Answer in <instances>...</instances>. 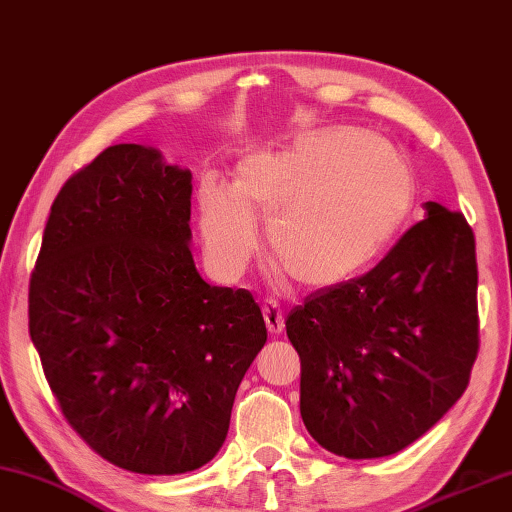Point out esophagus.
Instances as JSON below:
<instances>
[{"label": "esophagus", "instance_id": "1", "mask_svg": "<svg viewBox=\"0 0 512 512\" xmlns=\"http://www.w3.org/2000/svg\"><path fill=\"white\" fill-rule=\"evenodd\" d=\"M262 313H264V322L270 335H279L284 333V313L282 308H279L275 302H266L262 306Z\"/></svg>", "mask_w": 512, "mask_h": 512}]
</instances>
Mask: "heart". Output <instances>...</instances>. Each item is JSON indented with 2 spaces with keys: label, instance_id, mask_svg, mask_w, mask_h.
<instances>
[{
  "label": "heart",
  "instance_id": "heart-1",
  "mask_svg": "<svg viewBox=\"0 0 512 512\" xmlns=\"http://www.w3.org/2000/svg\"><path fill=\"white\" fill-rule=\"evenodd\" d=\"M197 204L206 257L219 277L244 273L259 248V217L270 222V250L282 266L319 290L350 282L384 255L413 213L415 177L384 139L315 130L246 155L235 186L204 177Z\"/></svg>",
  "mask_w": 512,
  "mask_h": 512
}]
</instances>
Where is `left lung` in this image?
Wrapping results in <instances>:
<instances>
[{
	"instance_id": "obj_1",
	"label": "left lung",
	"mask_w": 512,
	"mask_h": 512,
	"mask_svg": "<svg viewBox=\"0 0 512 512\" xmlns=\"http://www.w3.org/2000/svg\"><path fill=\"white\" fill-rule=\"evenodd\" d=\"M424 208V222L373 270L288 313L302 359L299 413L339 457L399 453L468 386L479 348L475 237L462 213Z\"/></svg>"
}]
</instances>
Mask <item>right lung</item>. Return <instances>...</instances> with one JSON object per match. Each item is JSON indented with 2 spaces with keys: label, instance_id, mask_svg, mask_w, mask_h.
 <instances>
[{
  "label": "right lung",
  "instance_id": "1",
  "mask_svg": "<svg viewBox=\"0 0 512 512\" xmlns=\"http://www.w3.org/2000/svg\"><path fill=\"white\" fill-rule=\"evenodd\" d=\"M188 168L115 144L59 190L28 288V330L79 437L130 473L208 464L266 324L190 253Z\"/></svg>",
  "mask_w": 512,
  "mask_h": 512
}]
</instances>
